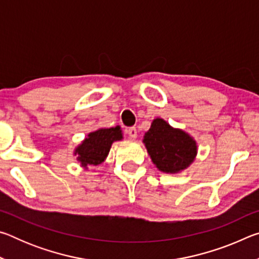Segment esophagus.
<instances>
[{
    "label": "esophagus",
    "mask_w": 259,
    "mask_h": 259,
    "mask_svg": "<svg viewBox=\"0 0 259 259\" xmlns=\"http://www.w3.org/2000/svg\"><path fill=\"white\" fill-rule=\"evenodd\" d=\"M126 133H128L130 139H136V138H137V129H136L135 126H133V128H129L128 130H126Z\"/></svg>",
    "instance_id": "esophagus-1"
}]
</instances>
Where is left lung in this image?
<instances>
[{
    "label": "left lung",
    "instance_id": "8db88e82",
    "mask_svg": "<svg viewBox=\"0 0 259 259\" xmlns=\"http://www.w3.org/2000/svg\"><path fill=\"white\" fill-rule=\"evenodd\" d=\"M143 143L153 163L161 172L179 174L187 169L198 155V144L190 134L174 128L156 117L144 135Z\"/></svg>",
    "mask_w": 259,
    "mask_h": 259
}]
</instances>
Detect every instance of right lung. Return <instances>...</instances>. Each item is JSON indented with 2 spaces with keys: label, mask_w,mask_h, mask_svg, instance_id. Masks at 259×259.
Returning <instances> with one entry per match:
<instances>
[{
  "label": "right lung",
  "mask_w": 259,
  "mask_h": 259,
  "mask_svg": "<svg viewBox=\"0 0 259 259\" xmlns=\"http://www.w3.org/2000/svg\"><path fill=\"white\" fill-rule=\"evenodd\" d=\"M123 139L121 126L112 128H99L88 134L87 137L75 147L73 154L80 162L83 169L88 170L89 166L102 164L111 150L114 142Z\"/></svg>",
  "instance_id": "add662e5"
}]
</instances>
